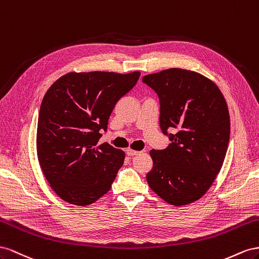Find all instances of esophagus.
Wrapping results in <instances>:
<instances>
[{"label":"esophagus","mask_w":259,"mask_h":259,"mask_svg":"<svg viewBox=\"0 0 259 259\" xmlns=\"http://www.w3.org/2000/svg\"><path fill=\"white\" fill-rule=\"evenodd\" d=\"M125 153H127L128 156H135V155L139 154L140 152L135 151V150H132V149H127V150H125Z\"/></svg>","instance_id":"34e87169"}]
</instances>
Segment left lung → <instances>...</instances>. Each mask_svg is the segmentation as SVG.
Returning a JSON list of instances; mask_svg holds the SVG:
<instances>
[{
  "label": "left lung",
  "instance_id": "left-lung-1",
  "mask_svg": "<svg viewBox=\"0 0 259 259\" xmlns=\"http://www.w3.org/2000/svg\"><path fill=\"white\" fill-rule=\"evenodd\" d=\"M158 94L160 129L175 130L172 143L150 152V188L174 206L201 198L223 167L230 138V115L217 84L201 73L170 68L143 77Z\"/></svg>",
  "mask_w": 259,
  "mask_h": 259
}]
</instances>
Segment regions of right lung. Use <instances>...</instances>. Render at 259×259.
<instances>
[{"instance_id":"obj_1","label":"right lung","mask_w":259,"mask_h":259,"mask_svg":"<svg viewBox=\"0 0 259 259\" xmlns=\"http://www.w3.org/2000/svg\"><path fill=\"white\" fill-rule=\"evenodd\" d=\"M140 71L68 72L42 100L36 155L50 187L77 206L97 202L112 188L124 152L99 144L116 103L134 88Z\"/></svg>"}]
</instances>
